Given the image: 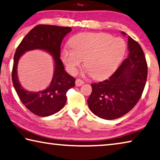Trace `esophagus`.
Masks as SVG:
<instances>
[{
  "instance_id": "1",
  "label": "esophagus",
  "mask_w": 160,
  "mask_h": 160,
  "mask_svg": "<svg viewBox=\"0 0 160 160\" xmlns=\"http://www.w3.org/2000/svg\"><path fill=\"white\" fill-rule=\"evenodd\" d=\"M83 84H84V82H83L82 80H80V79H77V80H76V81H75L76 86H78V87H79V86L82 85Z\"/></svg>"
}]
</instances>
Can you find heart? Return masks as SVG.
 <instances>
[{
	"label": "heart",
	"instance_id": "1",
	"mask_svg": "<svg viewBox=\"0 0 160 160\" xmlns=\"http://www.w3.org/2000/svg\"><path fill=\"white\" fill-rule=\"evenodd\" d=\"M72 49L65 48L60 58L67 70L75 75L84 60L85 67L95 80L115 72L125 55L126 44L120 38L104 32H81L71 38Z\"/></svg>",
	"mask_w": 160,
	"mask_h": 160
}]
</instances>
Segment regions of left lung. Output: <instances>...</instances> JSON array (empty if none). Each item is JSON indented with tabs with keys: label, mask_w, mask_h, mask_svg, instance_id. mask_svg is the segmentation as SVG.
Instances as JSON below:
<instances>
[{
	"label": "left lung",
	"mask_w": 160,
	"mask_h": 160,
	"mask_svg": "<svg viewBox=\"0 0 160 160\" xmlns=\"http://www.w3.org/2000/svg\"><path fill=\"white\" fill-rule=\"evenodd\" d=\"M122 34L126 35L124 32ZM128 43V56L115 72L108 80L91 84L88 107L105 120H114L130 112L141 98L146 84L148 65L143 50L130 36Z\"/></svg>",
	"instance_id": "left-lung-1"
}]
</instances>
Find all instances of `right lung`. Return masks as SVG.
<instances>
[{
  "instance_id": "add662e5",
  "label": "right lung",
  "mask_w": 160,
  "mask_h": 160,
  "mask_svg": "<svg viewBox=\"0 0 160 160\" xmlns=\"http://www.w3.org/2000/svg\"><path fill=\"white\" fill-rule=\"evenodd\" d=\"M70 27L38 25L22 39L14 55L12 80L14 88L22 104L30 112L40 117H48L58 112L67 101L68 90L75 86V79L68 75L60 60V45ZM42 49L50 53L54 61V73L50 85L39 92H30L22 88L17 73L19 58L29 50Z\"/></svg>"
}]
</instances>
